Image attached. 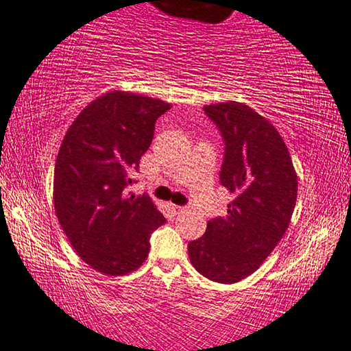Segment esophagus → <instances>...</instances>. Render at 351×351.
I'll return each mask as SVG.
<instances>
[{
	"label": "esophagus",
	"instance_id": "obj_1",
	"mask_svg": "<svg viewBox=\"0 0 351 351\" xmlns=\"http://www.w3.org/2000/svg\"><path fill=\"white\" fill-rule=\"evenodd\" d=\"M171 208H172V212L174 213H180V212H183V207H180V206H176V204H171Z\"/></svg>",
	"mask_w": 351,
	"mask_h": 351
}]
</instances>
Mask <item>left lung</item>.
<instances>
[{
	"label": "left lung",
	"mask_w": 351,
	"mask_h": 351,
	"mask_svg": "<svg viewBox=\"0 0 351 351\" xmlns=\"http://www.w3.org/2000/svg\"><path fill=\"white\" fill-rule=\"evenodd\" d=\"M223 134L221 185L235 196L228 215L188 243L193 267L210 281L239 282L281 241L292 218L298 177L289 149L265 117L239 101L204 106Z\"/></svg>",
	"instance_id": "obj_1"
}]
</instances>
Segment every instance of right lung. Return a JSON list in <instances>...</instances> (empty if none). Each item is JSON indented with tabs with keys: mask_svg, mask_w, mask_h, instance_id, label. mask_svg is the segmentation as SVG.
<instances>
[{
	"mask_svg": "<svg viewBox=\"0 0 351 351\" xmlns=\"http://www.w3.org/2000/svg\"><path fill=\"white\" fill-rule=\"evenodd\" d=\"M171 108L163 100L110 90L84 108L59 147L53 204L77 254L106 276L143 265L150 234L165 224L149 196L127 194L130 172L154 138L155 122Z\"/></svg>",
	"mask_w": 351,
	"mask_h": 351,
	"instance_id": "obj_1",
	"label": "right lung"
}]
</instances>
